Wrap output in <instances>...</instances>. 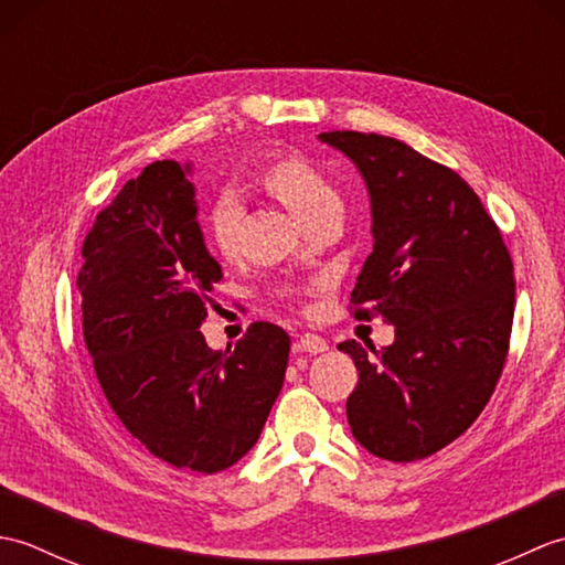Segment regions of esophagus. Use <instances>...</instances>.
Here are the masks:
<instances>
[{
    "label": "esophagus",
    "mask_w": 565,
    "mask_h": 565,
    "mask_svg": "<svg viewBox=\"0 0 565 565\" xmlns=\"http://www.w3.org/2000/svg\"><path fill=\"white\" fill-rule=\"evenodd\" d=\"M328 350V342L320 338V334H310V332H306V334H301V338H298V342H296V352H306V354H320V352H326Z\"/></svg>",
    "instance_id": "esophagus-1"
}]
</instances>
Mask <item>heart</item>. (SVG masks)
I'll use <instances>...</instances> for the list:
<instances>
[{"label": "heart", "instance_id": "obj_1", "mask_svg": "<svg viewBox=\"0 0 565 565\" xmlns=\"http://www.w3.org/2000/svg\"><path fill=\"white\" fill-rule=\"evenodd\" d=\"M255 179L267 194L281 201L301 225L318 215L340 211L342 206L338 189L332 186L330 179L298 152L276 154L259 167ZM239 218H243V211L233 196L213 201L209 211V235L223 255H233Z\"/></svg>", "mask_w": 565, "mask_h": 565}]
</instances>
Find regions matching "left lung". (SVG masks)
Wrapping results in <instances>:
<instances>
[{"label": "left lung", "instance_id": "left-lung-1", "mask_svg": "<svg viewBox=\"0 0 565 565\" xmlns=\"http://www.w3.org/2000/svg\"><path fill=\"white\" fill-rule=\"evenodd\" d=\"M318 140L354 162L371 201L374 252L356 276L354 318L395 326L383 350L338 347L359 371L347 419L379 459H425L461 437L495 391L514 316L510 252L449 167L376 134Z\"/></svg>", "mask_w": 565, "mask_h": 565}]
</instances>
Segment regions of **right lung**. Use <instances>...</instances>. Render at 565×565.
Listing matches in <instances>:
<instances>
[{
	"instance_id": "obj_1",
	"label": "right lung",
	"mask_w": 565,
	"mask_h": 565,
	"mask_svg": "<svg viewBox=\"0 0 565 565\" xmlns=\"http://www.w3.org/2000/svg\"><path fill=\"white\" fill-rule=\"evenodd\" d=\"M189 174V162L162 160L124 184L84 239L77 291L84 342L118 419L170 466L218 473L257 444L291 338L252 322L235 350L203 340L223 271Z\"/></svg>"
}]
</instances>
